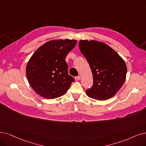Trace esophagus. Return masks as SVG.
Here are the masks:
<instances>
[{"mask_svg":"<svg viewBox=\"0 0 146 146\" xmlns=\"http://www.w3.org/2000/svg\"><path fill=\"white\" fill-rule=\"evenodd\" d=\"M75 80H76V81H78V80H79L80 79V76H76V77H75Z\"/></svg>","mask_w":146,"mask_h":146,"instance_id":"obj_1","label":"esophagus"}]
</instances>
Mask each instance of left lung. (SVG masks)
<instances>
[{
    "mask_svg": "<svg viewBox=\"0 0 146 146\" xmlns=\"http://www.w3.org/2000/svg\"><path fill=\"white\" fill-rule=\"evenodd\" d=\"M79 47L90 64L94 84L86 91L87 96L97 100L113 97L124 84L127 67L115 50L105 43L81 40Z\"/></svg>",
    "mask_w": 146,
    "mask_h": 146,
    "instance_id": "left-lung-1",
    "label": "left lung"
}]
</instances>
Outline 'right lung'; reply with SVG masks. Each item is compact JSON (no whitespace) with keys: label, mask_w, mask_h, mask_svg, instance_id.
Segmentation results:
<instances>
[{"label":"right lung","mask_w":146,"mask_h":146,"mask_svg":"<svg viewBox=\"0 0 146 146\" xmlns=\"http://www.w3.org/2000/svg\"><path fill=\"white\" fill-rule=\"evenodd\" d=\"M76 42L70 39L50 40L31 56L26 67V76L37 94L45 98L54 99L67 91L74 79L68 74L65 58Z\"/></svg>","instance_id":"right-lung-1"}]
</instances>
